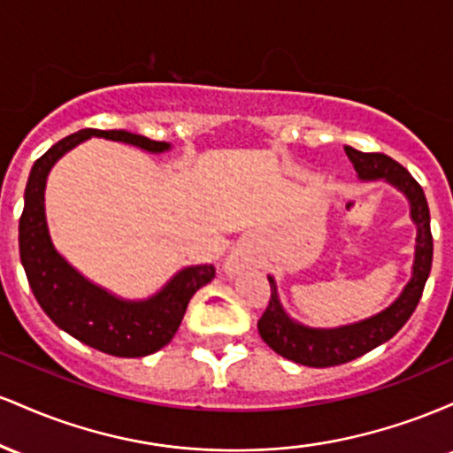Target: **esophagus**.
<instances>
[{
    "label": "esophagus",
    "instance_id": "34e87169",
    "mask_svg": "<svg viewBox=\"0 0 453 453\" xmlns=\"http://www.w3.org/2000/svg\"><path fill=\"white\" fill-rule=\"evenodd\" d=\"M249 264V259H247V256H244L242 251H234V253H230V257L226 259V270L227 273H241V270L247 266Z\"/></svg>",
    "mask_w": 453,
    "mask_h": 453
}]
</instances>
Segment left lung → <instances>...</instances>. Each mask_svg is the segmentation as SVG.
<instances>
[{"label":"left lung","mask_w":453,"mask_h":453,"mask_svg":"<svg viewBox=\"0 0 453 453\" xmlns=\"http://www.w3.org/2000/svg\"><path fill=\"white\" fill-rule=\"evenodd\" d=\"M347 157L353 161L360 179L377 180L386 179L396 185L411 202V217L418 226V244H415L413 279L400 294V298L389 309L360 324L336 327V330H313L304 327L285 315L277 298L273 277L270 280V300L266 311L257 319V330L264 342L279 356L288 360L304 364V366L326 368L345 364L364 356L392 339L394 334L409 321L415 306L424 294V285L428 280L433 266V232H430V211L426 202L424 189L411 176L407 168L383 153H360V150L345 147Z\"/></svg>","instance_id":"8db88e82"}]
</instances>
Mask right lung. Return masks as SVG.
<instances>
[{
  "label": "right lung",
  "instance_id": "obj_1",
  "mask_svg": "<svg viewBox=\"0 0 453 453\" xmlns=\"http://www.w3.org/2000/svg\"><path fill=\"white\" fill-rule=\"evenodd\" d=\"M91 136L119 140L150 153L170 147L126 129L104 132L91 127L53 144L35 159L25 187V206L19 219L20 262L35 300L61 330L97 351L117 357H142L173 341L191 296L215 279V266L185 268L150 300L123 303L82 279L55 251L44 217L46 174L65 150Z\"/></svg>",
  "mask_w": 453,
  "mask_h": 453
}]
</instances>
